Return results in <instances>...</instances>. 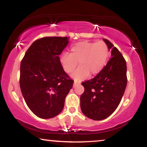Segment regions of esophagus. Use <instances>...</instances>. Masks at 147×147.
Wrapping results in <instances>:
<instances>
[{"label": "esophagus", "mask_w": 147, "mask_h": 147, "mask_svg": "<svg viewBox=\"0 0 147 147\" xmlns=\"http://www.w3.org/2000/svg\"><path fill=\"white\" fill-rule=\"evenodd\" d=\"M78 84H79V82H74V83H73V88H75L76 87V86H77L78 85Z\"/></svg>", "instance_id": "34e87169"}]
</instances>
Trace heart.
<instances>
[{
    "mask_svg": "<svg viewBox=\"0 0 147 147\" xmlns=\"http://www.w3.org/2000/svg\"><path fill=\"white\" fill-rule=\"evenodd\" d=\"M109 58V49L105 42L83 40L74 44L71 47L70 54H62L60 63L65 73H71L78 62L79 67L71 74V77L80 81L87 78L89 74L94 76L100 73Z\"/></svg>",
    "mask_w": 147,
    "mask_h": 147,
    "instance_id": "b5f03b06",
    "label": "heart"
}]
</instances>
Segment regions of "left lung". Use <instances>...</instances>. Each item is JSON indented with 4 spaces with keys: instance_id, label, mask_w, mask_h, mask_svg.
Here are the masks:
<instances>
[{
    "instance_id": "obj_1",
    "label": "left lung",
    "mask_w": 147,
    "mask_h": 147,
    "mask_svg": "<svg viewBox=\"0 0 147 147\" xmlns=\"http://www.w3.org/2000/svg\"><path fill=\"white\" fill-rule=\"evenodd\" d=\"M111 59L100 73L82 82L80 109L86 117L94 121L107 119L117 109L127 86V64L123 56L107 39L103 38Z\"/></svg>"
}]
</instances>
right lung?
<instances>
[{
  "label": "right lung",
  "mask_w": 147,
  "mask_h": 147,
  "mask_svg": "<svg viewBox=\"0 0 147 147\" xmlns=\"http://www.w3.org/2000/svg\"><path fill=\"white\" fill-rule=\"evenodd\" d=\"M69 43L68 37H44L35 40L20 63V87L34 114L51 119L60 114L73 80L64 71L59 55Z\"/></svg>",
  "instance_id": "right-lung-1"
}]
</instances>
